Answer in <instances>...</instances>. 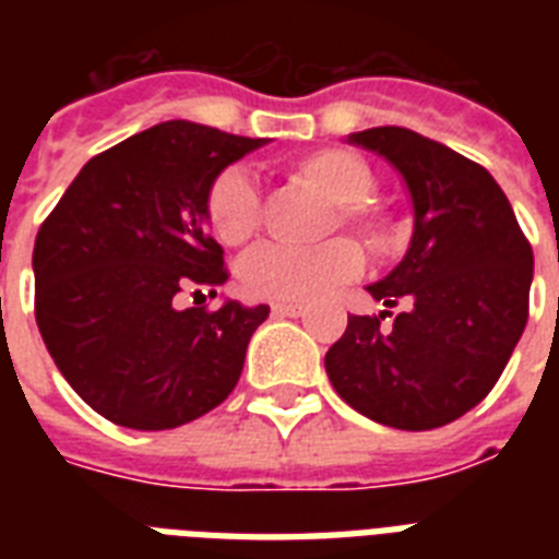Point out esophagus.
<instances>
[{"label":"esophagus","mask_w":559,"mask_h":559,"mask_svg":"<svg viewBox=\"0 0 559 559\" xmlns=\"http://www.w3.org/2000/svg\"><path fill=\"white\" fill-rule=\"evenodd\" d=\"M305 313V305H298V301H275L272 305V316H301Z\"/></svg>","instance_id":"obj_1"}]
</instances>
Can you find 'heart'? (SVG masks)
<instances>
[{
	"label": "heart",
	"mask_w": 559,
	"mask_h": 559,
	"mask_svg": "<svg viewBox=\"0 0 559 559\" xmlns=\"http://www.w3.org/2000/svg\"><path fill=\"white\" fill-rule=\"evenodd\" d=\"M296 182L322 193L336 205L333 226H350L373 249H389L394 240V223L389 211L373 205V174L368 162L345 147H322L298 156L289 165ZM205 217L219 243L237 246L249 240L261 219V197L243 170H223L205 197ZM362 270V252L348 237H336L316 249L263 243L240 263V281L246 293L275 301H307L345 284Z\"/></svg>",
	"instance_id": "obj_1"
}]
</instances>
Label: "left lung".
Segmentation results:
<instances>
[{"label": "left lung", "instance_id": "8db88e82", "mask_svg": "<svg viewBox=\"0 0 559 559\" xmlns=\"http://www.w3.org/2000/svg\"><path fill=\"white\" fill-rule=\"evenodd\" d=\"M348 144L389 159L415 209L403 261L371 284L380 316H348L324 354L333 389L359 415L424 432L478 406L502 377L525 322L534 252L490 174L406 127H371ZM404 305L391 329L379 319Z\"/></svg>", "mask_w": 559, "mask_h": 559}]
</instances>
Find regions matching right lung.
<instances>
[{"label":"right lung","mask_w":559,"mask_h":559,"mask_svg":"<svg viewBox=\"0 0 559 559\" xmlns=\"http://www.w3.org/2000/svg\"><path fill=\"white\" fill-rule=\"evenodd\" d=\"M266 139L193 121L162 124L98 153L34 240V316L55 366L98 415L127 429H177L231 394L270 307L217 296L223 249L205 197Z\"/></svg>","instance_id":"add662e5"}]
</instances>
